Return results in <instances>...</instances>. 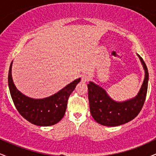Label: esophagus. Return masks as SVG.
I'll return each mask as SVG.
<instances>
[{
	"mask_svg": "<svg viewBox=\"0 0 156 156\" xmlns=\"http://www.w3.org/2000/svg\"><path fill=\"white\" fill-rule=\"evenodd\" d=\"M89 80V76L87 75H83L81 76V82L82 83H87Z\"/></svg>",
	"mask_w": 156,
	"mask_h": 156,
	"instance_id": "1",
	"label": "esophagus"
}]
</instances>
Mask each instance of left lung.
<instances>
[{
    "label": "left lung",
    "mask_w": 156,
    "mask_h": 156,
    "mask_svg": "<svg viewBox=\"0 0 156 156\" xmlns=\"http://www.w3.org/2000/svg\"><path fill=\"white\" fill-rule=\"evenodd\" d=\"M144 69V79L137 95L125 101H115L109 97L104 89L90 81L88 87L89 108L92 117L102 125L115 127L133 119L140 112L146 99L147 92V67L142 58L137 54Z\"/></svg>",
    "instance_id": "left-lung-1"
}]
</instances>
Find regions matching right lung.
I'll return each instance as SVG.
<instances>
[{
    "label": "right lung",
    "instance_id": "obj_1",
    "mask_svg": "<svg viewBox=\"0 0 156 156\" xmlns=\"http://www.w3.org/2000/svg\"><path fill=\"white\" fill-rule=\"evenodd\" d=\"M12 62L9 71L8 83L12 101L18 112L26 120L38 126H51L58 123L64 116L68 98L80 78L75 80L53 95L42 99H34L16 88L12 76Z\"/></svg>",
    "mask_w": 156,
    "mask_h": 156
}]
</instances>
